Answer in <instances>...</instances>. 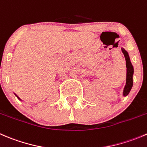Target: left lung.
Returning a JSON list of instances; mask_svg holds the SVG:
<instances>
[{
  "mask_svg": "<svg viewBox=\"0 0 147 147\" xmlns=\"http://www.w3.org/2000/svg\"><path fill=\"white\" fill-rule=\"evenodd\" d=\"M122 52H123V55H124L125 59H126V86H125L124 90H123V95L126 96L130 92L132 86H133V80H132V77H133L134 73V69L132 67L131 63L130 62V59H129V55H128L127 52L125 51L124 49H122Z\"/></svg>",
  "mask_w": 147,
  "mask_h": 147,
  "instance_id": "8db88e82",
  "label": "left lung"
}]
</instances>
